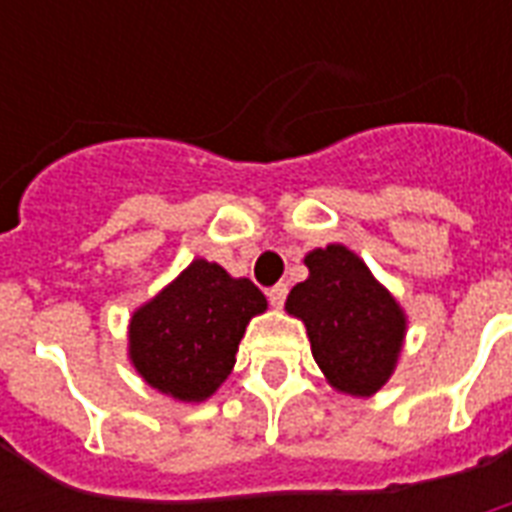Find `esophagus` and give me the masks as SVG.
Wrapping results in <instances>:
<instances>
[{
    "label": "esophagus",
    "mask_w": 512,
    "mask_h": 512,
    "mask_svg": "<svg viewBox=\"0 0 512 512\" xmlns=\"http://www.w3.org/2000/svg\"><path fill=\"white\" fill-rule=\"evenodd\" d=\"M287 292H289L287 284H276V287L268 289V300H271L273 308H281V305H284V300H287Z\"/></svg>",
    "instance_id": "34e87169"
}]
</instances>
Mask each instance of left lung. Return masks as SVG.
Segmentation results:
<instances>
[{"label":"left lung","instance_id":"8db88e82","mask_svg":"<svg viewBox=\"0 0 512 512\" xmlns=\"http://www.w3.org/2000/svg\"><path fill=\"white\" fill-rule=\"evenodd\" d=\"M308 279L287 297V313L308 329L316 364L332 388L372 396L390 380L404 345L406 316L364 260L342 244L305 255Z\"/></svg>","mask_w":512,"mask_h":512}]
</instances>
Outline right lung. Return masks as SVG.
I'll return each mask as SVG.
<instances>
[{
  "label": "right lung",
  "instance_id": "add662e5",
  "mask_svg": "<svg viewBox=\"0 0 512 512\" xmlns=\"http://www.w3.org/2000/svg\"><path fill=\"white\" fill-rule=\"evenodd\" d=\"M268 308L249 279L193 260L130 319V361L143 380L177 401H204L236 364L249 319Z\"/></svg>",
  "mask_w": 512,
  "mask_h": 512
}]
</instances>
